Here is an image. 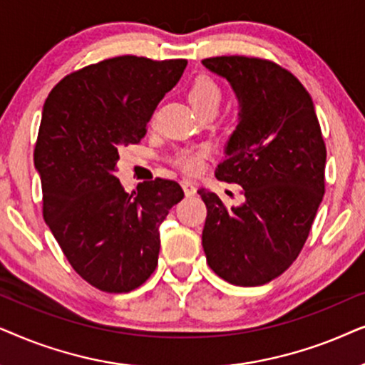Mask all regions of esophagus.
<instances>
[{"label": "esophagus", "mask_w": 365, "mask_h": 365, "mask_svg": "<svg viewBox=\"0 0 365 365\" xmlns=\"http://www.w3.org/2000/svg\"><path fill=\"white\" fill-rule=\"evenodd\" d=\"M182 187H183V192H185L187 197H190L197 192L195 185H193V182H190V180H182Z\"/></svg>", "instance_id": "esophagus-1"}]
</instances>
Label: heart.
Segmentation results:
<instances>
[{
  "label": "heart",
  "instance_id": "b5f03b06",
  "mask_svg": "<svg viewBox=\"0 0 365 365\" xmlns=\"http://www.w3.org/2000/svg\"><path fill=\"white\" fill-rule=\"evenodd\" d=\"M188 100L193 106V110L202 111L207 108H218L222 100V90L215 80L210 76H197L188 90ZM207 157V150H187L175 158V163L180 168L188 173L200 170L203 158Z\"/></svg>",
  "mask_w": 365,
  "mask_h": 365
}]
</instances>
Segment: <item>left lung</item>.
<instances>
[{"label": "left lung", "instance_id": "1", "mask_svg": "<svg viewBox=\"0 0 365 365\" xmlns=\"http://www.w3.org/2000/svg\"><path fill=\"white\" fill-rule=\"evenodd\" d=\"M202 63L227 78L239 98V125L215 177L240 185L245 198L228 208L217 193L198 190L207 205L202 245L223 280L264 285L297 259L322 202V132L309 91L277 63L249 56Z\"/></svg>", "mask_w": 365, "mask_h": 365}]
</instances>
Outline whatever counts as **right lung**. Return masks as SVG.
Masks as SVG:
<instances>
[{
	"label": "right lung",
	"instance_id": "1",
	"mask_svg": "<svg viewBox=\"0 0 365 365\" xmlns=\"http://www.w3.org/2000/svg\"><path fill=\"white\" fill-rule=\"evenodd\" d=\"M187 60L116 56L66 75L50 91L35 145L43 217L81 279L111 294L140 287L158 264L160 225L183 198L175 180L126 193L118 150L140 143Z\"/></svg>",
	"mask_w": 365,
	"mask_h": 365
}]
</instances>
